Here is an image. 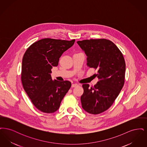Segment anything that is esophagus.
Returning a JSON list of instances; mask_svg holds the SVG:
<instances>
[{
	"label": "esophagus",
	"mask_w": 147,
	"mask_h": 147,
	"mask_svg": "<svg viewBox=\"0 0 147 147\" xmlns=\"http://www.w3.org/2000/svg\"><path fill=\"white\" fill-rule=\"evenodd\" d=\"M78 86V85L77 84H73L71 85V87L72 88H74V87H76V86Z\"/></svg>",
	"instance_id": "1"
}]
</instances>
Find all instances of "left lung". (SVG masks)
<instances>
[{
	"mask_svg": "<svg viewBox=\"0 0 147 147\" xmlns=\"http://www.w3.org/2000/svg\"><path fill=\"white\" fill-rule=\"evenodd\" d=\"M87 56V65L97 71L94 76L98 81L94 86L83 84L81 96L85 111L98 115L109 109L125 83L126 63L116 45L105 38L90 39L77 42Z\"/></svg>",
	"mask_w": 147,
	"mask_h": 147,
	"instance_id": "left-lung-1",
	"label": "left lung"
}]
</instances>
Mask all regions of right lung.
Returning a JSON list of instances; mask_svg holds the SVG:
<instances>
[{
    "mask_svg": "<svg viewBox=\"0 0 147 147\" xmlns=\"http://www.w3.org/2000/svg\"><path fill=\"white\" fill-rule=\"evenodd\" d=\"M71 41L43 38L32 43L23 56L21 79L32 103L40 111L53 113L59 107L71 87L69 81H53L51 69L58 64L63 52L74 43Z\"/></svg>",
    "mask_w": 147,
    "mask_h": 147,
    "instance_id": "obj_1",
    "label": "right lung"
}]
</instances>
